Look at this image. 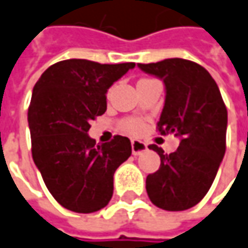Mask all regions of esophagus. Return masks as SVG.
<instances>
[{"mask_svg":"<svg viewBox=\"0 0 248 248\" xmlns=\"http://www.w3.org/2000/svg\"><path fill=\"white\" fill-rule=\"evenodd\" d=\"M131 147H132V153L135 155H139L142 154L143 151L147 150V144L142 142V140H138V139H132L131 140Z\"/></svg>","mask_w":248,"mask_h":248,"instance_id":"34e87169","label":"esophagus"}]
</instances>
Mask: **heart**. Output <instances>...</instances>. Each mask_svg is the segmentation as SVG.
<instances>
[{"label": "heart", "instance_id": "heart-1", "mask_svg": "<svg viewBox=\"0 0 248 248\" xmlns=\"http://www.w3.org/2000/svg\"><path fill=\"white\" fill-rule=\"evenodd\" d=\"M120 128L128 134H140L143 131L144 123L140 119H125L120 123Z\"/></svg>", "mask_w": 248, "mask_h": 248}]
</instances>
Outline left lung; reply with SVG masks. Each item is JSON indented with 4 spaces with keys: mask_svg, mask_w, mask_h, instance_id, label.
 <instances>
[{
    "mask_svg": "<svg viewBox=\"0 0 248 248\" xmlns=\"http://www.w3.org/2000/svg\"><path fill=\"white\" fill-rule=\"evenodd\" d=\"M165 83L167 98L157 129L176 132L180 146L170 154L157 144L149 149L161 157L158 170L147 176L146 191L154 205L182 212L199 203L210 190L227 149L228 112L212 75L184 58L138 64Z\"/></svg>",
    "mask_w": 248,
    "mask_h": 248,
    "instance_id": "8db88e82",
    "label": "left lung"
}]
</instances>
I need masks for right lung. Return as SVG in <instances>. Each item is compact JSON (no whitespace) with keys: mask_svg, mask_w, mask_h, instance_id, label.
I'll return each mask as SVG.
<instances>
[{"mask_svg":"<svg viewBox=\"0 0 248 248\" xmlns=\"http://www.w3.org/2000/svg\"><path fill=\"white\" fill-rule=\"evenodd\" d=\"M134 66L72 58L50 65L35 83L28 106L32 159L68 210L93 213L112 199L113 174L131 155V142L116 135L97 144L87 132L106 112L108 89Z\"/></svg>","mask_w":248,"mask_h":248,"instance_id":"obj_1","label":"right lung"}]
</instances>
